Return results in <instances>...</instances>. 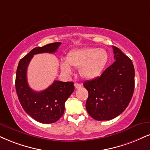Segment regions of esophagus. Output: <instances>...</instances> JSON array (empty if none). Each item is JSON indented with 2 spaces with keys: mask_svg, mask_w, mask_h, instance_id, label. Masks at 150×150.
Listing matches in <instances>:
<instances>
[{
  "mask_svg": "<svg viewBox=\"0 0 150 150\" xmlns=\"http://www.w3.org/2000/svg\"><path fill=\"white\" fill-rule=\"evenodd\" d=\"M74 86H75V88L79 89V88H81L82 86H81V84H79V83H74Z\"/></svg>",
  "mask_w": 150,
  "mask_h": 150,
  "instance_id": "34e87169",
  "label": "esophagus"
}]
</instances>
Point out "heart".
<instances>
[{"mask_svg":"<svg viewBox=\"0 0 150 150\" xmlns=\"http://www.w3.org/2000/svg\"><path fill=\"white\" fill-rule=\"evenodd\" d=\"M108 55L105 50L97 48H85L70 51L66 60L61 62V69L66 74L71 73V67L79 68L81 76L92 79L100 75L108 62Z\"/></svg>","mask_w":150,"mask_h":150,"instance_id":"obj_1","label":"heart"}]
</instances>
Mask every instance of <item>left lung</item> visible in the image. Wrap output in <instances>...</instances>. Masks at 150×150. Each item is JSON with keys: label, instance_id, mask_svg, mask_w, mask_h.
<instances>
[{"label": "left lung", "instance_id": "left-lung-1", "mask_svg": "<svg viewBox=\"0 0 150 150\" xmlns=\"http://www.w3.org/2000/svg\"><path fill=\"white\" fill-rule=\"evenodd\" d=\"M115 61L100 76L87 81L86 110L98 121L116 117L128 106L134 90V67L132 60L120 49L112 47Z\"/></svg>", "mask_w": 150, "mask_h": 150}]
</instances>
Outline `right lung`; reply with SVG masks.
Listing matches in <instances>:
<instances>
[{"label":"right lung","instance_id":"add662e5","mask_svg":"<svg viewBox=\"0 0 150 150\" xmlns=\"http://www.w3.org/2000/svg\"><path fill=\"white\" fill-rule=\"evenodd\" d=\"M61 42L36 47L21 58L16 74L15 88L23 110L36 121L43 124L57 122L64 114V103L74 90L73 82L55 81L46 90H33L27 81V68L33 55L42 53H54Z\"/></svg>","mask_w":150,"mask_h":150}]
</instances>
